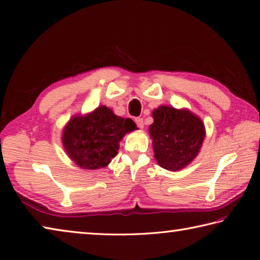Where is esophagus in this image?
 <instances>
[{
    "mask_svg": "<svg viewBox=\"0 0 260 260\" xmlns=\"http://www.w3.org/2000/svg\"><path fill=\"white\" fill-rule=\"evenodd\" d=\"M135 121H136V124H138V126L140 127V128L142 129L143 127H144V121H143V118H140V117H139V118H136Z\"/></svg>",
    "mask_w": 260,
    "mask_h": 260,
    "instance_id": "esophagus-1",
    "label": "esophagus"
}]
</instances>
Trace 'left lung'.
Listing matches in <instances>:
<instances>
[{
  "mask_svg": "<svg viewBox=\"0 0 260 260\" xmlns=\"http://www.w3.org/2000/svg\"><path fill=\"white\" fill-rule=\"evenodd\" d=\"M149 127L155 161L171 172L181 171L200 152L206 138L204 121L186 108L160 106Z\"/></svg>",
  "mask_w": 260,
  "mask_h": 260,
  "instance_id": "8db88e82",
  "label": "left lung"
}]
</instances>
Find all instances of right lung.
<instances>
[{
	"label": "right lung",
	"instance_id": "1",
	"mask_svg": "<svg viewBox=\"0 0 260 260\" xmlns=\"http://www.w3.org/2000/svg\"><path fill=\"white\" fill-rule=\"evenodd\" d=\"M136 128L131 118L124 119L110 108L99 106L91 112L70 118L61 141L66 153L78 167L95 171L111 162L122 138Z\"/></svg>",
	"mask_w": 260,
	"mask_h": 260
}]
</instances>
